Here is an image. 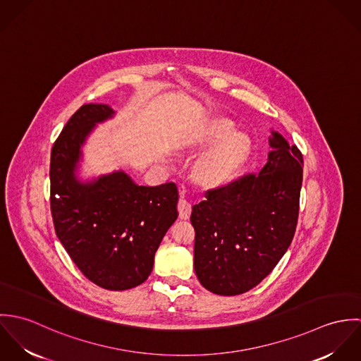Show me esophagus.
Returning <instances> with one entry per match:
<instances>
[{
    "label": "esophagus",
    "instance_id": "esophagus-1",
    "mask_svg": "<svg viewBox=\"0 0 361 361\" xmlns=\"http://www.w3.org/2000/svg\"><path fill=\"white\" fill-rule=\"evenodd\" d=\"M178 211H179V216L182 219H188L192 214V204L185 197H180L178 202Z\"/></svg>",
    "mask_w": 361,
    "mask_h": 361
}]
</instances>
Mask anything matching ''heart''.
I'll use <instances>...</instances> for the list:
<instances>
[{
	"instance_id": "obj_1",
	"label": "heart",
	"mask_w": 361,
	"mask_h": 361,
	"mask_svg": "<svg viewBox=\"0 0 361 361\" xmlns=\"http://www.w3.org/2000/svg\"><path fill=\"white\" fill-rule=\"evenodd\" d=\"M228 121H215L207 129L204 143L221 140L216 146L202 155L195 171L197 178L207 185H219L231 179L245 161L249 152V140L242 133H231Z\"/></svg>"
}]
</instances>
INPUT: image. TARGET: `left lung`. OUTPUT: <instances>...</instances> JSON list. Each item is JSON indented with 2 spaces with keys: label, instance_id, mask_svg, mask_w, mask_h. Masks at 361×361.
<instances>
[{
  "label": "left lung",
  "instance_id": "1",
  "mask_svg": "<svg viewBox=\"0 0 361 361\" xmlns=\"http://www.w3.org/2000/svg\"><path fill=\"white\" fill-rule=\"evenodd\" d=\"M258 173L208 189L193 206L195 271L207 290L221 296L258 285L285 255L295 236L303 155L278 133Z\"/></svg>",
  "mask_w": 361,
  "mask_h": 361
}]
</instances>
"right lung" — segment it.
Returning <instances> with one entry per match:
<instances>
[{"label": "right lung", "mask_w": 361, "mask_h": 361, "mask_svg": "<svg viewBox=\"0 0 361 361\" xmlns=\"http://www.w3.org/2000/svg\"><path fill=\"white\" fill-rule=\"evenodd\" d=\"M112 115L106 104H85L66 122L52 146L50 204L55 233L82 274L104 289L126 290L152 274L178 218V188L139 186L122 171L89 183L75 178L82 145Z\"/></svg>", "instance_id": "obj_1"}]
</instances>
